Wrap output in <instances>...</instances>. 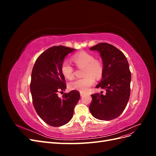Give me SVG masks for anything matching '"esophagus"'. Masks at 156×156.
Here are the masks:
<instances>
[{"label":"esophagus","instance_id":"1","mask_svg":"<svg viewBox=\"0 0 156 156\" xmlns=\"http://www.w3.org/2000/svg\"><path fill=\"white\" fill-rule=\"evenodd\" d=\"M80 95H81V96H83L84 95V93L83 92H80Z\"/></svg>","mask_w":156,"mask_h":156}]
</instances>
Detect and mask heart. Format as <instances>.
<instances>
[{"mask_svg": "<svg viewBox=\"0 0 156 156\" xmlns=\"http://www.w3.org/2000/svg\"><path fill=\"white\" fill-rule=\"evenodd\" d=\"M72 60L78 67H83V75L84 77L71 81L68 87L71 90L86 92L95 83V78H100L103 73V66L100 60L94 58V56L86 51H81L75 54ZM60 72L63 76L72 79L74 76L73 68L66 61L61 64ZM94 76V77L93 76Z\"/></svg>", "mask_w": 156, "mask_h": 156, "instance_id": "b5f03b06", "label": "heart"}]
</instances>
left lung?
I'll use <instances>...</instances> for the list:
<instances>
[{"label":"left lung","mask_w":156,"mask_h":156,"mask_svg":"<svg viewBox=\"0 0 156 156\" xmlns=\"http://www.w3.org/2000/svg\"><path fill=\"white\" fill-rule=\"evenodd\" d=\"M90 49L100 53L102 79L96 88L105 89L106 94L91 95L89 109L97 119L111 120L122 114L129 101L131 79L129 64L124 53L109 44L100 43Z\"/></svg>","instance_id":"8db88e82"}]
</instances>
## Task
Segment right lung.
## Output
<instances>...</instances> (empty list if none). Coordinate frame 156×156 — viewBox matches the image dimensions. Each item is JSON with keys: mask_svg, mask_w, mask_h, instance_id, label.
<instances>
[{"mask_svg": "<svg viewBox=\"0 0 156 156\" xmlns=\"http://www.w3.org/2000/svg\"><path fill=\"white\" fill-rule=\"evenodd\" d=\"M74 50L62 45L51 47L38 56L32 71L30 88L33 105L41 119L53 127L68 123L80 98L79 92L75 90L64 93L62 98L58 96V92L66 88L61 64Z\"/></svg>", "mask_w": 156, "mask_h": 156, "instance_id": "1", "label": "right lung"}]
</instances>
